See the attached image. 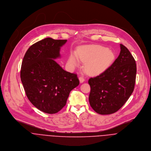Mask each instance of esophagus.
I'll use <instances>...</instances> for the list:
<instances>
[{"label":"esophagus","mask_w":151,"mask_h":151,"mask_svg":"<svg viewBox=\"0 0 151 151\" xmlns=\"http://www.w3.org/2000/svg\"><path fill=\"white\" fill-rule=\"evenodd\" d=\"M79 80H80V83H82L84 81V78L83 77H79Z\"/></svg>","instance_id":"1"}]
</instances>
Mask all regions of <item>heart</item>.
Segmentation results:
<instances>
[{"label":"heart","instance_id":"1","mask_svg":"<svg viewBox=\"0 0 151 151\" xmlns=\"http://www.w3.org/2000/svg\"><path fill=\"white\" fill-rule=\"evenodd\" d=\"M114 58V53L111 49L100 45H90L79 47L76 53L71 52L68 62L71 65L77 66L80 59L85 62L86 72L95 75L105 70L112 63Z\"/></svg>","mask_w":151,"mask_h":151}]
</instances>
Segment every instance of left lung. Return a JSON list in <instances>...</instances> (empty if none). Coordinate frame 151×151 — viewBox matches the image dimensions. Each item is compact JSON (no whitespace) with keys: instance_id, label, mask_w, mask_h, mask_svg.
Wrapping results in <instances>:
<instances>
[{"instance_id":"obj_1","label":"left lung","mask_w":151,"mask_h":151,"mask_svg":"<svg viewBox=\"0 0 151 151\" xmlns=\"http://www.w3.org/2000/svg\"><path fill=\"white\" fill-rule=\"evenodd\" d=\"M119 55L100 75L88 80L90 106L101 115L113 114L121 108L132 94L136 81V64L129 50L120 44Z\"/></svg>"}]
</instances>
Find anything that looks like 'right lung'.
I'll use <instances>...</instances> for the list:
<instances>
[{"mask_svg": "<svg viewBox=\"0 0 151 151\" xmlns=\"http://www.w3.org/2000/svg\"><path fill=\"white\" fill-rule=\"evenodd\" d=\"M67 40L50 37L39 41L26 52L21 80L26 95L40 111L55 114L66 105L71 90L79 84L77 74L65 71L55 61Z\"/></svg>", "mask_w": 151, "mask_h": 151, "instance_id": "add662e5", "label": "right lung"}]
</instances>
